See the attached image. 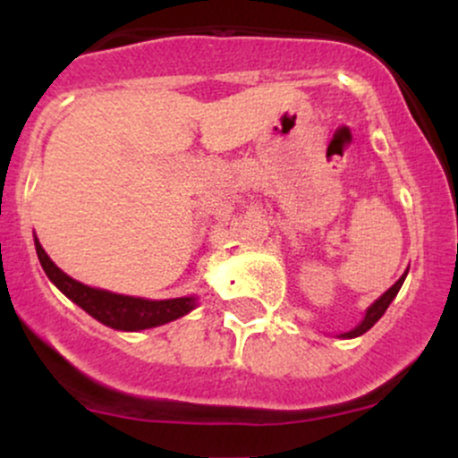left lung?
Segmentation results:
<instances>
[{
  "mask_svg": "<svg viewBox=\"0 0 458 458\" xmlns=\"http://www.w3.org/2000/svg\"><path fill=\"white\" fill-rule=\"evenodd\" d=\"M404 277H407V271L403 273L401 277H398V282L394 284L392 288H387L386 293H383V295L377 299L375 303H372L370 308L366 310V317H364V320H361L360 325H357L355 329H351V331H346V334H340V338H357V335H361V334H366L368 329L372 327V325L377 323V320H379L383 314H386V310H387V306H390V303L394 301V297L398 295V291H401V286H403V282H404Z\"/></svg>",
  "mask_w": 458,
  "mask_h": 458,
  "instance_id": "8db88e82",
  "label": "left lung"
}]
</instances>
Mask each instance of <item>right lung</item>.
Returning <instances> with one entry per match:
<instances>
[{"label": "right lung", "mask_w": 458, "mask_h": 458, "mask_svg": "<svg viewBox=\"0 0 458 458\" xmlns=\"http://www.w3.org/2000/svg\"><path fill=\"white\" fill-rule=\"evenodd\" d=\"M36 254H38L40 265L51 282L60 288L64 295L75 301L79 308L86 310L90 317L101 320L103 325L120 331H140L159 327V325L170 323L185 317L196 308V297H176V299H163V301H150V299L129 297V295H115V293L101 291V288L86 286V284L72 280L66 276L55 262L47 256L43 245L38 239H34Z\"/></svg>", "instance_id": "add662e5"}]
</instances>
